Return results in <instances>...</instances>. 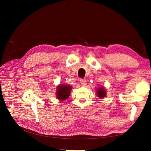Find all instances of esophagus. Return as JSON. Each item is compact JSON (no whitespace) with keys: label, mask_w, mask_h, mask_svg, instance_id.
<instances>
[{"label":"esophagus","mask_w":151,"mask_h":151,"mask_svg":"<svg viewBox=\"0 0 151 151\" xmlns=\"http://www.w3.org/2000/svg\"><path fill=\"white\" fill-rule=\"evenodd\" d=\"M80 83H81V84L82 86H84L86 84V81L85 79H81Z\"/></svg>","instance_id":"1"}]
</instances>
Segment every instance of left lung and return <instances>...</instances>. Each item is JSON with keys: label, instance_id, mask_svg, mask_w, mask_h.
<instances>
[{"label": "left lung", "instance_id": "left-lung-1", "mask_svg": "<svg viewBox=\"0 0 151 151\" xmlns=\"http://www.w3.org/2000/svg\"><path fill=\"white\" fill-rule=\"evenodd\" d=\"M96 90V94L98 97H99V98H103L104 97L106 96V93L103 87H100V88H98Z\"/></svg>", "mask_w": 151, "mask_h": 151}]
</instances>
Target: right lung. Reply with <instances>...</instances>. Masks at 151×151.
<instances>
[{"instance_id":"1","label":"right lung","mask_w":151,"mask_h":151,"mask_svg":"<svg viewBox=\"0 0 151 151\" xmlns=\"http://www.w3.org/2000/svg\"><path fill=\"white\" fill-rule=\"evenodd\" d=\"M72 86L65 84H60L57 88V98L61 101L66 100L70 94Z\"/></svg>"}]
</instances>
